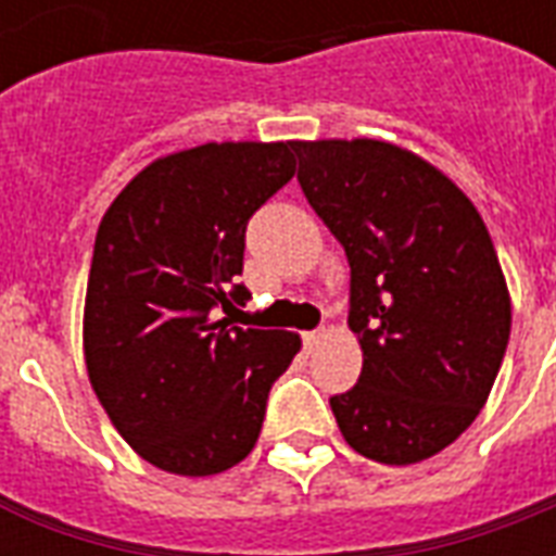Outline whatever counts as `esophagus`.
<instances>
[{"label": "esophagus", "instance_id": "obj_1", "mask_svg": "<svg viewBox=\"0 0 556 556\" xmlns=\"http://www.w3.org/2000/svg\"><path fill=\"white\" fill-rule=\"evenodd\" d=\"M326 340V328H317V331H305V350L314 352Z\"/></svg>", "mask_w": 556, "mask_h": 556}]
</instances>
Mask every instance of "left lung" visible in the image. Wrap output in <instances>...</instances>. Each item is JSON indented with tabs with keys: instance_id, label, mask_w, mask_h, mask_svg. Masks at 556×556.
Segmentation results:
<instances>
[{
	"instance_id": "obj_1",
	"label": "left lung",
	"mask_w": 556,
	"mask_h": 556,
	"mask_svg": "<svg viewBox=\"0 0 556 556\" xmlns=\"http://www.w3.org/2000/svg\"><path fill=\"white\" fill-rule=\"evenodd\" d=\"M307 204L346 249L362 376L331 412L382 465L435 456L480 415L513 302L483 216L415 150L379 139L293 141Z\"/></svg>"
}]
</instances>
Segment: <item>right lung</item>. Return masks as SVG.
Here are the masks:
<instances>
[{
    "instance_id": "right-lung-1",
    "label": "right lung",
    "mask_w": 556,
    "mask_h": 556,
    "mask_svg": "<svg viewBox=\"0 0 556 556\" xmlns=\"http://www.w3.org/2000/svg\"><path fill=\"white\" fill-rule=\"evenodd\" d=\"M293 141H206L144 165L100 218L83 314L88 379L141 459L239 465L302 338L218 319L245 299V225L295 174Z\"/></svg>"
}]
</instances>
